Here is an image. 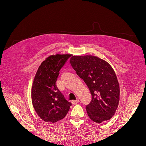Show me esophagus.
<instances>
[{"label": "esophagus", "instance_id": "34e87169", "mask_svg": "<svg viewBox=\"0 0 146 146\" xmlns=\"http://www.w3.org/2000/svg\"><path fill=\"white\" fill-rule=\"evenodd\" d=\"M72 104H73V105H76V104H77L78 102H79V100L78 99H77V100H72Z\"/></svg>", "mask_w": 146, "mask_h": 146}]
</instances>
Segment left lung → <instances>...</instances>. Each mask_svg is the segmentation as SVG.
<instances>
[{"label":"left lung","instance_id":"obj_1","mask_svg":"<svg viewBox=\"0 0 146 146\" xmlns=\"http://www.w3.org/2000/svg\"><path fill=\"white\" fill-rule=\"evenodd\" d=\"M70 63L91 94V102L86 106L88 116L96 123L109 120L116 112L120 94L117 78L111 66L92 55L72 56Z\"/></svg>","mask_w":146,"mask_h":146}]
</instances>
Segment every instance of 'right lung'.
<instances>
[{
    "mask_svg": "<svg viewBox=\"0 0 146 146\" xmlns=\"http://www.w3.org/2000/svg\"><path fill=\"white\" fill-rule=\"evenodd\" d=\"M71 55H51L42 62L33 83L32 100L38 115L45 122L55 123L63 119L72 104L56 86L60 70Z\"/></svg>",
    "mask_w": 146,
    "mask_h": 146,
    "instance_id": "obj_1",
    "label": "right lung"
}]
</instances>
